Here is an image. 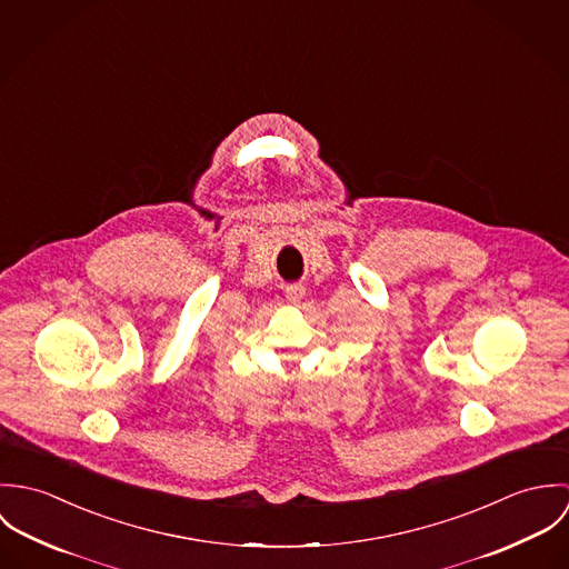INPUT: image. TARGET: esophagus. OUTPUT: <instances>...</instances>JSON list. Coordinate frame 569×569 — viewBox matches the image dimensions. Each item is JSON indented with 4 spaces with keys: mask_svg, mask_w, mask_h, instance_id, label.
Here are the masks:
<instances>
[{
    "mask_svg": "<svg viewBox=\"0 0 569 569\" xmlns=\"http://www.w3.org/2000/svg\"><path fill=\"white\" fill-rule=\"evenodd\" d=\"M302 298H305V287H289L287 289V300L291 302V305H300L302 302Z\"/></svg>",
    "mask_w": 569,
    "mask_h": 569,
    "instance_id": "1",
    "label": "esophagus"
}]
</instances>
